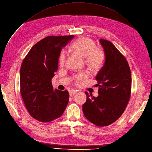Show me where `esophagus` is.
<instances>
[{
  "mask_svg": "<svg viewBox=\"0 0 152 152\" xmlns=\"http://www.w3.org/2000/svg\"><path fill=\"white\" fill-rule=\"evenodd\" d=\"M69 96H74L76 93V91H75L74 89H71L69 91Z\"/></svg>",
  "mask_w": 152,
  "mask_h": 152,
  "instance_id": "esophagus-1",
  "label": "esophagus"
}]
</instances>
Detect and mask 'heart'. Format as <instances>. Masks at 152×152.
Returning a JSON list of instances; mask_svg holds the SVG:
<instances>
[{
  "mask_svg": "<svg viewBox=\"0 0 152 152\" xmlns=\"http://www.w3.org/2000/svg\"><path fill=\"white\" fill-rule=\"evenodd\" d=\"M71 50L75 53L84 57L86 63L92 71L100 70L104 64L105 60L104 50L101 47L96 46L95 42L91 38L82 37L77 38L71 45ZM66 57V52L61 51L59 55V64L61 66H64ZM89 76L88 71L79 72L74 76V81L76 84H78L80 81L86 80Z\"/></svg>",
  "mask_w": 152,
  "mask_h": 152,
  "instance_id": "obj_1",
  "label": "heart"
}]
</instances>
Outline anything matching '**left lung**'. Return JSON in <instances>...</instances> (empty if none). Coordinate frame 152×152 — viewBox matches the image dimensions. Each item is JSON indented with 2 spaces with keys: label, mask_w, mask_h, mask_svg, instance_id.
<instances>
[{
  "label": "left lung",
  "mask_w": 152,
  "mask_h": 152,
  "mask_svg": "<svg viewBox=\"0 0 152 152\" xmlns=\"http://www.w3.org/2000/svg\"><path fill=\"white\" fill-rule=\"evenodd\" d=\"M105 60L96 79L97 97L88 92L83 113L91 123L105 127L115 122L125 110L131 96L132 76L126 58L110 41L100 39Z\"/></svg>",
  "instance_id": "obj_1"
}]
</instances>
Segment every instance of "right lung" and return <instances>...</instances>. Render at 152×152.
Wrapping results in <instances>:
<instances>
[{"label": "right lung", "mask_w": 152, "mask_h": 152, "mask_svg": "<svg viewBox=\"0 0 152 152\" xmlns=\"http://www.w3.org/2000/svg\"><path fill=\"white\" fill-rule=\"evenodd\" d=\"M73 37H45L33 46L22 61L20 91L28 113L39 122L61 117L68 104V91L54 89L51 79L58 70L62 48Z\"/></svg>", "instance_id": "right-lung-1"}]
</instances>
